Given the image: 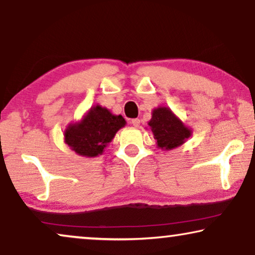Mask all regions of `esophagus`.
Masks as SVG:
<instances>
[{"label":"esophagus","mask_w":255,"mask_h":255,"mask_svg":"<svg viewBox=\"0 0 255 255\" xmlns=\"http://www.w3.org/2000/svg\"><path fill=\"white\" fill-rule=\"evenodd\" d=\"M131 123L134 128H138L139 125H140V120H139V118H133V120L131 121Z\"/></svg>","instance_id":"34e87169"}]
</instances>
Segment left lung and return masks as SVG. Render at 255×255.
Here are the masks:
<instances>
[{
    "instance_id": "8db88e82",
    "label": "left lung",
    "mask_w": 255,
    "mask_h": 255,
    "mask_svg": "<svg viewBox=\"0 0 255 255\" xmlns=\"http://www.w3.org/2000/svg\"><path fill=\"white\" fill-rule=\"evenodd\" d=\"M160 148L172 149L182 145L190 137V130L184 127L168 108L153 110L152 120L148 123Z\"/></svg>"
}]
</instances>
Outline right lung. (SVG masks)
Returning a JSON list of instances; mask_svg holds the SVG:
<instances>
[{
  "label": "right lung",
  "mask_w": 255,
  "mask_h": 255,
  "mask_svg": "<svg viewBox=\"0 0 255 255\" xmlns=\"http://www.w3.org/2000/svg\"><path fill=\"white\" fill-rule=\"evenodd\" d=\"M125 123L121 115L115 116L106 108L96 106L80 123L69 125L65 131V140L78 154L96 156L102 154L108 142Z\"/></svg>",
  "instance_id": "add662e5"
}]
</instances>
